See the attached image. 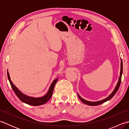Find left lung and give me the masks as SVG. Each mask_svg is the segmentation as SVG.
Wrapping results in <instances>:
<instances>
[{
    "label": "left lung",
    "mask_w": 129,
    "mask_h": 129,
    "mask_svg": "<svg viewBox=\"0 0 129 129\" xmlns=\"http://www.w3.org/2000/svg\"><path fill=\"white\" fill-rule=\"evenodd\" d=\"M122 60H121V71H120V77L119 79V81H118V83H117V85L115 87V89L113 91V92L111 93V94L109 96L105 99H104L103 100H101L99 101H98V102H90V101H86L85 100L83 99H82L80 96L78 95V96L79 98V99L81 100V101L83 102V103L87 104V105H90V106H96V105H100V104H103L104 103H105V101H108L111 99L113 98L114 96L115 95V94L116 93V92L117 91V90H119V87L120 86V84H121V76H122Z\"/></svg>",
    "instance_id": "8db88e82"
}]
</instances>
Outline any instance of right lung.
Returning a JSON list of instances; mask_svg holds the SVG:
<instances>
[{"mask_svg": "<svg viewBox=\"0 0 129 129\" xmlns=\"http://www.w3.org/2000/svg\"><path fill=\"white\" fill-rule=\"evenodd\" d=\"M7 75H8V78L9 79V81L10 82V85L12 86V88L13 89V91H14L15 94H16V96H17L19 99H20L21 101H23V102L24 103H26L27 104H29V105H33V106H39V105H43V104H45L47 101L49 100V99H50L51 97L52 94H53L55 85V84L57 81V79L54 80V81L52 83L51 85L50 88H49V90L48 92L47 93V94L45 95L44 96H43L42 98H31V97L28 96L23 94V93H21L18 89L17 87H16L13 84L12 81H11L8 72H7Z\"/></svg>", "mask_w": 129, "mask_h": 129, "instance_id": "add662e5", "label": "right lung"}]
</instances>
